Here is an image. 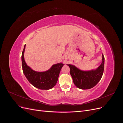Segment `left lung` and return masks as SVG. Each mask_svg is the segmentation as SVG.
Instances as JSON below:
<instances>
[{
    "label": "left lung",
    "mask_w": 123,
    "mask_h": 123,
    "mask_svg": "<svg viewBox=\"0 0 123 123\" xmlns=\"http://www.w3.org/2000/svg\"><path fill=\"white\" fill-rule=\"evenodd\" d=\"M102 62L98 69L89 71H83L76 67L67 65L70 67V73L73 83L76 86L81 89H89L94 87L101 79L104 69V58L102 55Z\"/></svg>",
    "instance_id": "8db88e82"
}]
</instances>
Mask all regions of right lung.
Segmentation results:
<instances>
[{"label": "right lung", "mask_w": 123, "mask_h": 123, "mask_svg": "<svg viewBox=\"0 0 123 123\" xmlns=\"http://www.w3.org/2000/svg\"><path fill=\"white\" fill-rule=\"evenodd\" d=\"M25 45L21 55L22 67L23 72L28 81L33 86L42 90H49L56 84L59 73L63 65L62 63L55 64L45 72H36L27 66L24 59Z\"/></svg>", "instance_id": "obj_1"}]
</instances>
